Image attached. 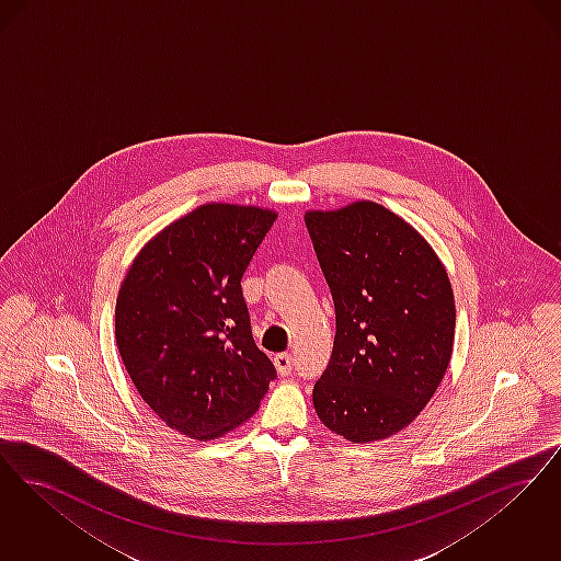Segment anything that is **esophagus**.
<instances>
[{
  "label": "esophagus",
  "mask_w": 561,
  "mask_h": 561,
  "mask_svg": "<svg viewBox=\"0 0 561 561\" xmlns=\"http://www.w3.org/2000/svg\"><path fill=\"white\" fill-rule=\"evenodd\" d=\"M274 366H276V370H278L283 377H285V375H289L293 368L291 354H287V352L276 354V356H274Z\"/></svg>",
  "instance_id": "1"
}]
</instances>
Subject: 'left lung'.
I'll return each mask as SVG.
<instances>
[{
    "instance_id": "1",
    "label": "left lung",
    "mask_w": 561,
    "mask_h": 561,
    "mask_svg": "<svg viewBox=\"0 0 561 561\" xmlns=\"http://www.w3.org/2000/svg\"><path fill=\"white\" fill-rule=\"evenodd\" d=\"M306 226L335 304V342L314 386L318 419L347 442L411 425L450 363L455 295L436 251L379 203L308 211Z\"/></svg>"
}]
</instances>
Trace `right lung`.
<instances>
[{"label":"right lung","mask_w":561,"mask_h":561,"mask_svg":"<svg viewBox=\"0 0 561 561\" xmlns=\"http://www.w3.org/2000/svg\"><path fill=\"white\" fill-rule=\"evenodd\" d=\"M274 219L253 205H201L152 237L123 278V365L154 414L188 438L243 425L276 377L253 342L241 289Z\"/></svg>","instance_id":"add662e5"}]
</instances>
